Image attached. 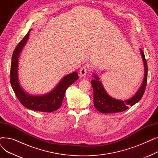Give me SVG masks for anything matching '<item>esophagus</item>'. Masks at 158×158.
<instances>
[{
  "instance_id": "34e87169",
  "label": "esophagus",
  "mask_w": 158,
  "mask_h": 158,
  "mask_svg": "<svg viewBox=\"0 0 158 158\" xmlns=\"http://www.w3.org/2000/svg\"><path fill=\"white\" fill-rule=\"evenodd\" d=\"M89 69L88 66H82V67L80 70V75L82 77L85 76L86 73L89 72Z\"/></svg>"
}]
</instances>
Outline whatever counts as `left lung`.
Here are the masks:
<instances>
[{"label":"left lung","mask_w":158,"mask_h":158,"mask_svg":"<svg viewBox=\"0 0 158 158\" xmlns=\"http://www.w3.org/2000/svg\"><path fill=\"white\" fill-rule=\"evenodd\" d=\"M141 54L143 58L145 65V76L142 86L140 87L138 92L135 96L127 101H119L107 95L104 88L102 86L101 82L98 77L94 75V80L91 81V83L94 89V103L95 108L102 113H118L126 111L129 106H133L139 101L142 98L145 92L147 82V63L145 57V54L142 48H140Z\"/></svg>","instance_id":"obj_1"}]
</instances>
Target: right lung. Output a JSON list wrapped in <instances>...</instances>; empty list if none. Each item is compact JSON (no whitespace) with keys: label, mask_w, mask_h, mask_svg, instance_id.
Returning <instances> with one entry per match:
<instances>
[{"label":"right lung","mask_w":158,"mask_h":158,"mask_svg":"<svg viewBox=\"0 0 158 158\" xmlns=\"http://www.w3.org/2000/svg\"><path fill=\"white\" fill-rule=\"evenodd\" d=\"M29 36V31L20 41L14 50L10 70V82L14 92L21 104L26 108L41 112H52L62 104L66 89L79 78L77 72L66 76L51 92L41 96L27 94L21 88L18 79V61L23 47L26 45Z\"/></svg>","instance_id":"add662e5"}]
</instances>
